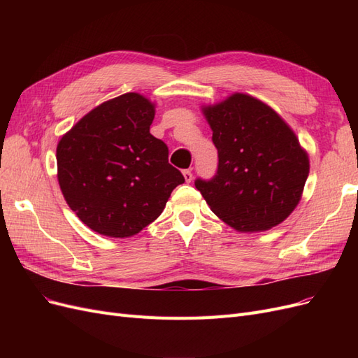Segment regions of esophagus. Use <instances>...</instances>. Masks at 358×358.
I'll use <instances>...</instances> for the list:
<instances>
[{
	"mask_svg": "<svg viewBox=\"0 0 358 358\" xmlns=\"http://www.w3.org/2000/svg\"><path fill=\"white\" fill-rule=\"evenodd\" d=\"M183 178H185L187 183H189L192 180V171L191 170H183Z\"/></svg>",
	"mask_w": 358,
	"mask_h": 358,
	"instance_id": "1",
	"label": "esophagus"
}]
</instances>
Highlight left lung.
Wrapping results in <instances>:
<instances>
[{"mask_svg": "<svg viewBox=\"0 0 358 358\" xmlns=\"http://www.w3.org/2000/svg\"><path fill=\"white\" fill-rule=\"evenodd\" d=\"M218 149V170L197 179L212 212L237 231H264L296 209L309 175V157L272 107L236 92L203 107Z\"/></svg>", "mask_w": 358, "mask_h": 358, "instance_id": "8db88e82", "label": "left lung"}]
</instances>
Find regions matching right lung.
Listing matches in <instances>:
<instances>
[{
	"label": "right lung",
	"instance_id": "add662e5",
	"mask_svg": "<svg viewBox=\"0 0 358 358\" xmlns=\"http://www.w3.org/2000/svg\"><path fill=\"white\" fill-rule=\"evenodd\" d=\"M155 106L128 92L86 113L57 148L58 182L70 209L107 237L134 236L154 222L185 182L169 148L149 133Z\"/></svg>",
	"mask_w": 358,
	"mask_h": 358
}]
</instances>
